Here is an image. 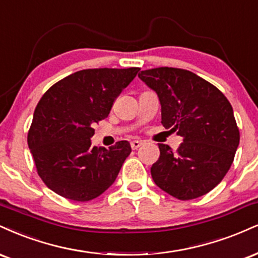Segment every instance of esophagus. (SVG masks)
I'll return each instance as SVG.
<instances>
[{
    "instance_id": "esophagus-1",
    "label": "esophagus",
    "mask_w": 258,
    "mask_h": 258,
    "mask_svg": "<svg viewBox=\"0 0 258 258\" xmlns=\"http://www.w3.org/2000/svg\"><path fill=\"white\" fill-rule=\"evenodd\" d=\"M142 144H144V141H141V140H133L132 144H130V145H132L133 150H138V148L140 147Z\"/></svg>"
}]
</instances>
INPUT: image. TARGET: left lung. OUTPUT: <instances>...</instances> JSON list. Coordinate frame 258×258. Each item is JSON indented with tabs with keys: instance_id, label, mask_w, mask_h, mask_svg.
Listing matches in <instances>:
<instances>
[{
	"instance_id": "8db88e82",
	"label": "left lung",
	"mask_w": 258,
	"mask_h": 258,
	"mask_svg": "<svg viewBox=\"0 0 258 258\" xmlns=\"http://www.w3.org/2000/svg\"><path fill=\"white\" fill-rule=\"evenodd\" d=\"M139 78L158 96L163 125L183 138L176 152L158 145L159 159L151 168L154 183L180 201L207 195L225 177L239 146L232 105L187 70H145Z\"/></svg>"
}]
</instances>
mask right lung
Listing matches in <instances>:
<instances>
[{
	"label": "right lung",
	"instance_id": "1",
	"mask_svg": "<svg viewBox=\"0 0 258 258\" xmlns=\"http://www.w3.org/2000/svg\"><path fill=\"white\" fill-rule=\"evenodd\" d=\"M139 70H82L42 96L27 144L48 188L71 201L88 202L113 184L132 147L128 141L108 148L93 146V126L108 116L113 101Z\"/></svg>",
	"mask_w": 258,
	"mask_h": 258
}]
</instances>
